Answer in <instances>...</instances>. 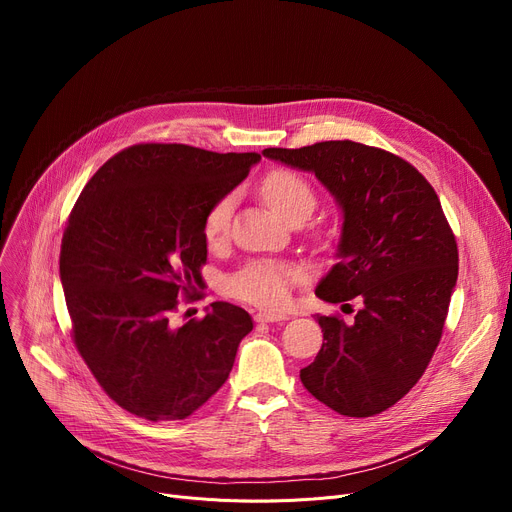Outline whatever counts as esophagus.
Instances as JSON below:
<instances>
[{
    "label": "esophagus",
    "instance_id": "obj_1",
    "mask_svg": "<svg viewBox=\"0 0 512 512\" xmlns=\"http://www.w3.org/2000/svg\"><path fill=\"white\" fill-rule=\"evenodd\" d=\"M288 315H282V313H274V311H259L255 315V321H259V324H274V321H286Z\"/></svg>",
    "mask_w": 512,
    "mask_h": 512
}]
</instances>
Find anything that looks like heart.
Segmentation results:
<instances>
[{
  "instance_id": "obj_1",
  "label": "heart",
  "mask_w": 512,
  "mask_h": 512,
  "mask_svg": "<svg viewBox=\"0 0 512 512\" xmlns=\"http://www.w3.org/2000/svg\"><path fill=\"white\" fill-rule=\"evenodd\" d=\"M263 197L286 222L299 213L309 215L315 207V193L307 184V180L286 170H276L272 174H267V178L263 180ZM230 211V197L218 201L209 209L203 224L207 240H218L226 234L230 224ZM292 280L294 274L286 265L272 261H257L230 278V292L240 301L267 309H280L290 299Z\"/></svg>"
}]
</instances>
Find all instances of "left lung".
<instances>
[{"label": "left lung", "mask_w": 512, "mask_h": 512, "mask_svg": "<svg viewBox=\"0 0 512 512\" xmlns=\"http://www.w3.org/2000/svg\"><path fill=\"white\" fill-rule=\"evenodd\" d=\"M261 153L315 174L334 197L342 215L336 263L315 294L361 301L353 324L315 315L326 342L301 382L340 415H378L419 382L444 330L459 251L440 199L409 161L361 143Z\"/></svg>", "instance_id": "left-lung-1"}]
</instances>
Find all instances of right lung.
<instances>
[{"instance_id":"obj_1","label":"right lung","mask_w":512,"mask_h":512,"mask_svg":"<svg viewBox=\"0 0 512 512\" xmlns=\"http://www.w3.org/2000/svg\"><path fill=\"white\" fill-rule=\"evenodd\" d=\"M257 153L134 145L97 170L62 238L60 280L80 357L128 413L176 421L195 413L232 371L251 315L211 303L172 326L207 261L209 209L249 176Z\"/></svg>"}]
</instances>
